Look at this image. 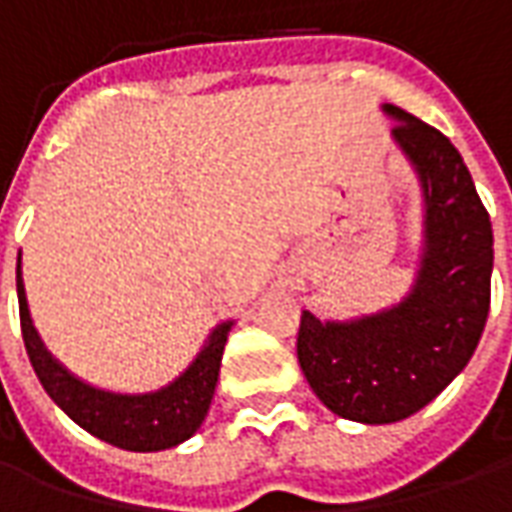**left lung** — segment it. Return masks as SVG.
I'll use <instances>...</instances> for the list:
<instances>
[{
  "instance_id": "8db88e82",
  "label": "left lung",
  "mask_w": 512,
  "mask_h": 512,
  "mask_svg": "<svg viewBox=\"0 0 512 512\" xmlns=\"http://www.w3.org/2000/svg\"><path fill=\"white\" fill-rule=\"evenodd\" d=\"M392 139L417 172L425 233L414 288L389 310L321 321L301 312L299 365L337 417L386 425L417 414L469 365L491 307L494 233L447 136L397 106Z\"/></svg>"
}]
</instances>
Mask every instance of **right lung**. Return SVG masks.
<instances>
[{
	"label": "right lung",
	"mask_w": 512,
	"mask_h": 512,
	"mask_svg": "<svg viewBox=\"0 0 512 512\" xmlns=\"http://www.w3.org/2000/svg\"><path fill=\"white\" fill-rule=\"evenodd\" d=\"M16 290L21 337L27 345L29 362L35 367V376L40 378L51 400L79 428L93 433L95 439L131 452L169 450L197 433L211 408L224 343L233 329V321H224L213 329L197 359L172 384L161 386L156 392H142V395H120V392H106L98 386L84 384L82 378L68 373L46 351L29 318L27 293H24V279H21V255L16 266Z\"/></svg>",
	"instance_id": "add662e5"
}]
</instances>
